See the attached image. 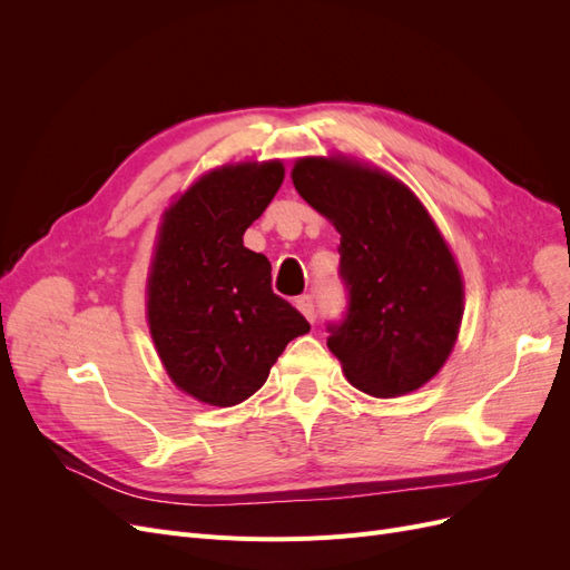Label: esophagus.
<instances>
[{
	"instance_id": "34e87169",
	"label": "esophagus",
	"mask_w": 570,
	"mask_h": 570,
	"mask_svg": "<svg viewBox=\"0 0 570 570\" xmlns=\"http://www.w3.org/2000/svg\"><path fill=\"white\" fill-rule=\"evenodd\" d=\"M297 308L306 316L308 323H314V318H316V304H314V297H312V295L297 297Z\"/></svg>"
}]
</instances>
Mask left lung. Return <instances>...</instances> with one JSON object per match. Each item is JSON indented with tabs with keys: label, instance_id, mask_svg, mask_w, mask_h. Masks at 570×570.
<instances>
[{
	"label": "left lung",
	"instance_id": "1",
	"mask_svg": "<svg viewBox=\"0 0 570 570\" xmlns=\"http://www.w3.org/2000/svg\"><path fill=\"white\" fill-rule=\"evenodd\" d=\"M289 176L340 233L350 316L331 327L327 350L371 396L423 387L450 358L463 318V275L438 223L409 185L347 154L299 157Z\"/></svg>",
	"mask_w": 570,
	"mask_h": 570
}]
</instances>
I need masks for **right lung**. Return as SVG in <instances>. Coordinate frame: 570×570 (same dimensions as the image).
Segmentation results:
<instances>
[{"label":"right lung","mask_w":570,"mask_h":570,"mask_svg":"<svg viewBox=\"0 0 570 570\" xmlns=\"http://www.w3.org/2000/svg\"><path fill=\"white\" fill-rule=\"evenodd\" d=\"M285 178L281 159L223 164L161 214L147 273V325L180 392L235 406L266 383L287 342L312 331L271 289V262L243 235Z\"/></svg>","instance_id":"1"}]
</instances>
